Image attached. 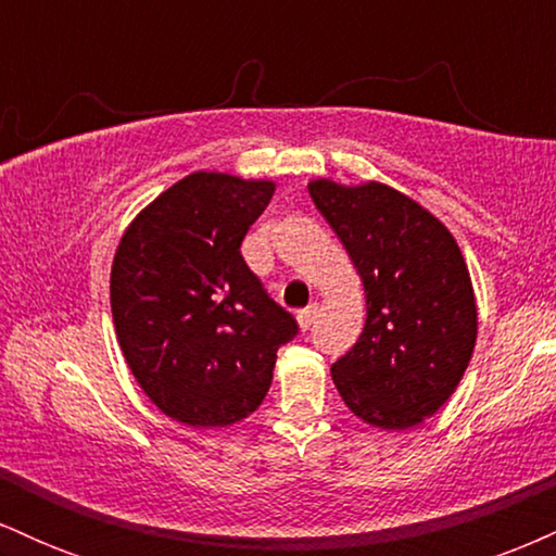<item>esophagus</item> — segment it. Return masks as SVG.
Listing matches in <instances>:
<instances>
[{
  "mask_svg": "<svg viewBox=\"0 0 556 556\" xmlns=\"http://www.w3.org/2000/svg\"><path fill=\"white\" fill-rule=\"evenodd\" d=\"M316 316H318V303H311L308 308H303L298 314V324H300V329H311L314 327V321H316Z\"/></svg>",
  "mask_w": 556,
  "mask_h": 556,
  "instance_id": "1",
  "label": "esophagus"
}]
</instances>
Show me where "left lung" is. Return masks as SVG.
I'll use <instances>...</instances> for the list:
<instances>
[{"label": "left lung", "mask_w": 556, "mask_h": 556, "mask_svg": "<svg viewBox=\"0 0 556 556\" xmlns=\"http://www.w3.org/2000/svg\"><path fill=\"white\" fill-rule=\"evenodd\" d=\"M308 193L366 292L358 342L331 366L337 392L363 424L413 429L452 397L476 348V292L460 245L392 185L318 177Z\"/></svg>", "instance_id": "obj_1"}]
</instances>
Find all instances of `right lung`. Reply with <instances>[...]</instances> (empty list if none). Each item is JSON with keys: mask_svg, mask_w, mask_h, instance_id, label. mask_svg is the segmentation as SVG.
I'll use <instances>...</instances> for the list:
<instances>
[{"mask_svg": "<svg viewBox=\"0 0 556 556\" xmlns=\"http://www.w3.org/2000/svg\"><path fill=\"white\" fill-rule=\"evenodd\" d=\"M274 180L198 169L159 193L114 251V331L140 389L193 429L248 418L271 387L295 318L266 295L240 256Z\"/></svg>", "mask_w": 556, "mask_h": 556, "instance_id": "obj_1", "label": "right lung"}]
</instances>
